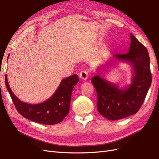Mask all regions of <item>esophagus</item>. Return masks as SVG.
I'll use <instances>...</instances> for the list:
<instances>
[{"label":"esophagus","instance_id":"1","mask_svg":"<svg viewBox=\"0 0 159 159\" xmlns=\"http://www.w3.org/2000/svg\"><path fill=\"white\" fill-rule=\"evenodd\" d=\"M80 78H81V80H86L88 79V71H85V70L80 71Z\"/></svg>","mask_w":159,"mask_h":159}]
</instances>
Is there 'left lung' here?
<instances>
[{
    "label": "left lung",
    "mask_w": 159,
    "mask_h": 159,
    "mask_svg": "<svg viewBox=\"0 0 159 159\" xmlns=\"http://www.w3.org/2000/svg\"><path fill=\"white\" fill-rule=\"evenodd\" d=\"M129 52L116 54V59L127 61L134 70L132 84L127 89H119L98 75L91 81L97 92L98 112L111 121L135 114L145 99L152 82L150 58L146 47L131 34Z\"/></svg>",
    "instance_id": "left-lung-1"
}]
</instances>
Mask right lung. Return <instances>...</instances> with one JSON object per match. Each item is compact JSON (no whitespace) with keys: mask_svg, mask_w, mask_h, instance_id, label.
I'll use <instances>...</instances> for the list:
<instances>
[{"mask_svg":"<svg viewBox=\"0 0 159 159\" xmlns=\"http://www.w3.org/2000/svg\"><path fill=\"white\" fill-rule=\"evenodd\" d=\"M78 81L77 74L66 78L61 81L58 88L49 99L40 104L30 105L23 103L14 95L5 75L6 87L18 112L30 121L44 125L60 123L68 115L72 90Z\"/></svg>","mask_w":159,"mask_h":159,"instance_id":"add662e5","label":"right lung"}]
</instances>
